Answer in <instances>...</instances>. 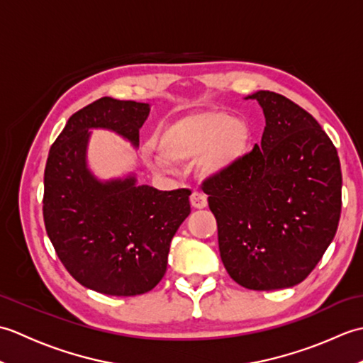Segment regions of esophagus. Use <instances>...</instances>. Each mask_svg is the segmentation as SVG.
Instances as JSON below:
<instances>
[{"label": "esophagus", "instance_id": "esophagus-1", "mask_svg": "<svg viewBox=\"0 0 363 363\" xmlns=\"http://www.w3.org/2000/svg\"><path fill=\"white\" fill-rule=\"evenodd\" d=\"M190 204L195 209H204L207 206V196L204 194H198V191H194L190 196Z\"/></svg>", "mask_w": 363, "mask_h": 363}]
</instances>
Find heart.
<instances>
[{"mask_svg": "<svg viewBox=\"0 0 363 363\" xmlns=\"http://www.w3.org/2000/svg\"><path fill=\"white\" fill-rule=\"evenodd\" d=\"M157 146L162 157L150 162L154 172L169 173L172 162L196 159L198 173L217 179L248 156L251 129L226 112L201 111L168 123L160 130Z\"/></svg>", "mask_w": 363, "mask_h": 363, "instance_id": "heart-1", "label": "heart"}]
</instances>
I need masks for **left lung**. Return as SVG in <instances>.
I'll use <instances>...</instances> for the list:
<instances>
[{
	"label": "left lung",
	"mask_w": 363,
	"mask_h": 363,
	"mask_svg": "<svg viewBox=\"0 0 363 363\" xmlns=\"http://www.w3.org/2000/svg\"><path fill=\"white\" fill-rule=\"evenodd\" d=\"M260 145L233 172L203 184L217 218L226 272L250 290L303 282L334 240L342 211V169L334 143L309 112L259 90Z\"/></svg>",
	"instance_id": "8db88e82"
}]
</instances>
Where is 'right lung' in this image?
Here are the masks:
<instances>
[{
  "label": "right lung",
  "instance_id": "obj_1",
  "mask_svg": "<svg viewBox=\"0 0 363 363\" xmlns=\"http://www.w3.org/2000/svg\"><path fill=\"white\" fill-rule=\"evenodd\" d=\"M150 104L111 96L73 113L45 167L46 234L67 272L84 287L111 296L152 290L167 272L169 243L190 213L187 189L138 186L135 173L101 181L90 172L91 129L138 146Z\"/></svg>",
  "mask_w": 363,
  "mask_h": 363
}]
</instances>
